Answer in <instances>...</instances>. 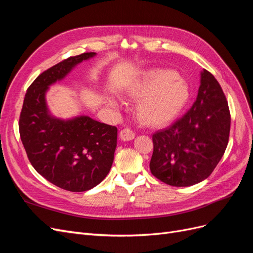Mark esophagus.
I'll use <instances>...</instances> for the list:
<instances>
[{"label": "esophagus", "mask_w": 253, "mask_h": 253, "mask_svg": "<svg viewBox=\"0 0 253 253\" xmlns=\"http://www.w3.org/2000/svg\"><path fill=\"white\" fill-rule=\"evenodd\" d=\"M119 135H120V139L124 140V141L132 140V139H134V137H135L134 131H132L131 128H127V127L121 129Z\"/></svg>", "instance_id": "obj_1"}]
</instances>
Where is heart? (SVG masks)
Here are the masks:
<instances>
[{"instance_id": "obj_1", "label": "heart", "mask_w": 253, "mask_h": 253, "mask_svg": "<svg viewBox=\"0 0 253 253\" xmlns=\"http://www.w3.org/2000/svg\"><path fill=\"white\" fill-rule=\"evenodd\" d=\"M129 94L142 98L137 112L139 118L149 125H160L172 119L188 100L187 83L169 70H152L129 88ZM109 102L115 105L113 99Z\"/></svg>"}]
</instances>
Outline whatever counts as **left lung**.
Returning a JSON list of instances; mask_svg holds the SVG:
<instances>
[{
	"label": "left lung",
	"mask_w": 253,
	"mask_h": 253,
	"mask_svg": "<svg viewBox=\"0 0 253 253\" xmlns=\"http://www.w3.org/2000/svg\"><path fill=\"white\" fill-rule=\"evenodd\" d=\"M230 111L219 83L207 70L191 109L152 136L151 173L173 187H188L209 177L226 151Z\"/></svg>",
	"instance_id": "obj_1"
}]
</instances>
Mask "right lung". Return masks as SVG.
Returning a JSON list of instances; mask_svg holds the SVG:
<instances>
[{
  "label": "right lung",
  "mask_w": 253,
  "mask_h": 253,
  "mask_svg": "<svg viewBox=\"0 0 253 253\" xmlns=\"http://www.w3.org/2000/svg\"><path fill=\"white\" fill-rule=\"evenodd\" d=\"M95 55L70 57L38 76L27 88L19 120L21 140L35 170L71 192L90 190L106 177L117 145V127L88 116L70 120L52 117L45 93L74 66Z\"/></svg>",
  "instance_id": "add662e5"
}]
</instances>
